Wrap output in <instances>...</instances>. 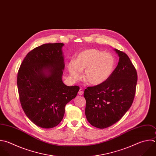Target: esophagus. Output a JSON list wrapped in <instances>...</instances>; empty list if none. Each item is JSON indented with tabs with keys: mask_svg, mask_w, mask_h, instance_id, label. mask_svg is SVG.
<instances>
[{
	"mask_svg": "<svg viewBox=\"0 0 156 156\" xmlns=\"http://www.w3.org/2000/svg\"><path fill=\"white\" fill-rule=\"evenodd\" d=\"M79 95H82V94H83V90L82 88H80V89L79 90Z\"/></svg>",
	"mask_w": 156,
	"mask_h": 156,
	"instance_id": "esophagus-1",
	"label": "esophagus"
}]
</instances>
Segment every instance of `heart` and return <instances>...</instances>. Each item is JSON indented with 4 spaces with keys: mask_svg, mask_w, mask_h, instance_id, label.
Instances as JSON below:
<instances>
[{
    "mask_svg": "<svg viewBox=\"0 0 156 156\" xmlns=\"http://www.w3.org/2000/svg\"><path fill=\"white\" fill-rule=\"evenodd\" d=\"M115 66V59L111 54L95 49L81 52L75 61L68 64V71L74 79H80L81 71L85 70V79L93 85L105 82L112 74Z\"/></svg>",
    "mask_w": 156,
    "mask_h": 156,
    "instance_id": "b5f03b06",
    "label": "heart"
}]
</instances>
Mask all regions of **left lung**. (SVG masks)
<instances>
[{
    "instance_id": "left-lung-1",
    "label": "left lung",
    "mask_w": 156,
    "mask_h": 156,
    "mask_svg": "<svg viewBox=\"0 0 156 156\" xmlns=\"http://www.w3.org/2000/svg\"><path fill=\"white\" fill-rule=\"evenodd\" d=\"M119 62L111 76L104 83L85 90V115L93 126L104 129L118 121L134 99L137 73L127 55L115 49Z\"/></svg>"
}]
</instances>
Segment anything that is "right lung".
Masks as SVG:
<instances>
[{
  "mask_svg": "<svg viewBox=\"0 0 156 156\" xmlns=\"http://www.w3.org/2000/svg\"><path fill=\"white\" fill-rule=\"evenodd\" d=\"M63 45L48 43L35 48L27 54L18 73L22 108L30 120L42 128H52L61 122L66 105L80 89L62 81Z\"/></svg>",
  "mask_w": 156,
  "mask_h": 156,
  "instance_id": "obj_1",
  "label": "right lung"
}]
</instances>
